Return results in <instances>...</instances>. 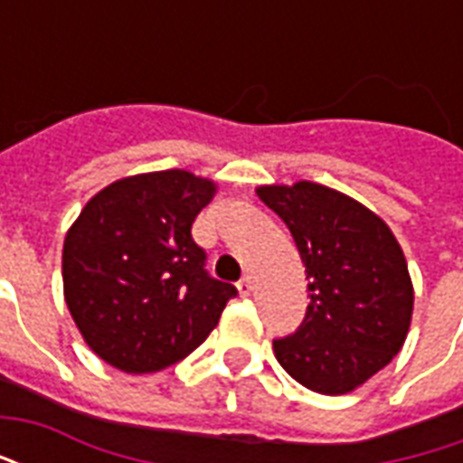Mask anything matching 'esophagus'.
<instances>
[{
    "mask_svg": "<svg viewBox=\"0 0 463 463\" xmlns=\"http://www.w3.org/2000/svg\"><path fill=\"white\" fill-rule=\"evenodd\" d=\"M238 292H241V298H248L252 292V280L250 278H242L241 282H238Z\"/></svg>",
    "mask_w": 463,
    "mask_h": 463,
    "instance_id": "1",
    "label": "esophagus"
}]
</instances>
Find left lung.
<instances>
[{"instance_id":"obj_1","label":"left lung","mask_w":463,"mask_h":463,"mask_svg":"<svg viewBox=\"0 0 463 463\" xmlns=\"http://www.w3.org/2000/svg\"><path fill=\"white\" fill-rule=\"evenodd\" d=\"M298 245L310 305L295 335L272 342L282 369L317 394H347L407 340L414 288L402 245L377 213L312 181L255 188Z\"/></svg>"}]
</instances>
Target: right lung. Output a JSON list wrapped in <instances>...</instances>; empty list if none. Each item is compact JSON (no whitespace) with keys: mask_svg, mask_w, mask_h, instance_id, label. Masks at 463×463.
Here are the masks:
<instances>
[{"mask_svg":"<svg viewBox=\"0 0 463 463\" xmlns=\"http://www.w3.org/2000/svg\"><path fill=\"white\" fill-rule=\"evenodd\" d=\"M215 191L211 178L181 168L128 175L96 193L66 232V307L111 367H171L201 347L238 295L203 270L205 252L191 235Z\"/></svg>","mask_w":463,"mask_h":463,"instance_id":"add662e5","label":"right lung"}]
</instances>
